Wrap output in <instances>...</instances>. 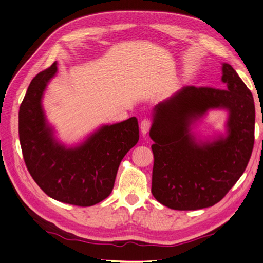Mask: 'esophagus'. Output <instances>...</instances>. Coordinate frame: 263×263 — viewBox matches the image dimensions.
<instances>
[{"mask_svg":"<svg viewBox=\"0 0 263 263\" xmlns=\"http://www.w3.org/2000/svg\"><path fill=\"white\" fill-rule=\"evenodd\" d=\"M151 124H152V121L150 119H144L141 121V123H140V129H141L142 134H146L149 132Z\"/></svg>","mask_w":263,"mask_h":263,"instance_id":"obj_1","label":"esophagus"}]
</instances>
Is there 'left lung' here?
Returning a JSON list of instances; mask_svg holds the SVG:
<instances>
[{"instance_id":"obj_1","label":"left lung","mask_w":263,"mask_h":263,"mask_svg":"<svg viewBox=\"0 0 263 263\" xmlns=\"http://www.w3.org/2000/svg\"><path fill=\"white\" fill-rule=\"evenodd\" d=\"M225 89L187 86L155 108L151 193L160 204L195 211L217 204L246 170L254 144L252 93L233 67L223 65ZM230 112L229 136L198 145L189 133L193 119L210 108Z\"/></svg>"}]
</instances>
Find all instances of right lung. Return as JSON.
<instances>
[{"mask_svg": "<svg viewBox=\"0 0 263 263\" xmlns=\"http://www.w3.org/2000/svg\"><path fill=\"white\" fill-rule=\"evenodd\" d=\"M57 71L53 63L30 83L19 111L24 162L42 192L63 203L87 207L108 197L124 156L139 141L137 118L105 125L75 149H66L46 124L41 97Z\"/></svg>", "mask_w": 263, "mask_h": 263, "instance_id": "1", "label": "right lung"}]
</instances>
